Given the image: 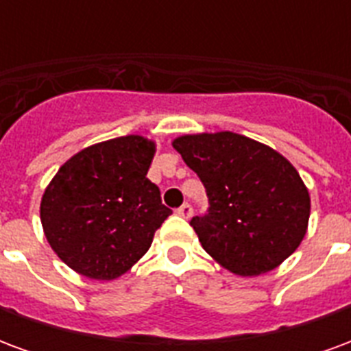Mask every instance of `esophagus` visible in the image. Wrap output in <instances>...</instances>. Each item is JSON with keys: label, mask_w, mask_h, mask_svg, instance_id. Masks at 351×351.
Segmentation results:
<instances>
[{"label": "esophagus", "mask_w": 351, "mask_h": 351, "mask_svg": "<svg viewBox=\"0 0 351 351\" xmlns=\"http://www.w3.org/2000/svg\"><path fill=\"white\" fill-rule=\"evenodd\" d=\"M176 214L178 216H182V218H191V214H193V208H191V205H182L180 208H176Z\"/></svg>", "instance_id": "esophagus-1"}]
</instances>
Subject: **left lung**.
Here are the masks:
<instances>
[{
  "instance_id": "1",
  "label": "left lung",
  "mask_w": 351,
  "mask_h": 351,
  "mask_svg": "<svg viewBox=\"0 0 351 351\" xmlns=\"http://www.w3.org/2000/svg\"><path fill=\"white\" fill-rule=\"evenodd\" d=\"M173 146L205 184L210 208L190 223L216 263L239 276H258L299 248L310 193L282 154L233 131L180 135Z\"/></svg>"
}]
</instances>
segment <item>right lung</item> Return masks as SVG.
<instances>
[{
	"label": "right lung",
	"mask_w": 351,
	"mask_h": 351,
	"mask_svg": "<svg viewBox=\"0 0 351 351\" xmlns=\"http://www.w3.org/2000/svg\"><path fill=\"white\" fill-rule=\"evenodd\" d=\"M156 143L125 135L86 146L58 169L41 197V223L56 256L92 280L122 276L145 256L171 208L146 178Z\"/></svg>",
	"instance_id": "right-lung-1"
}]
</instances>
